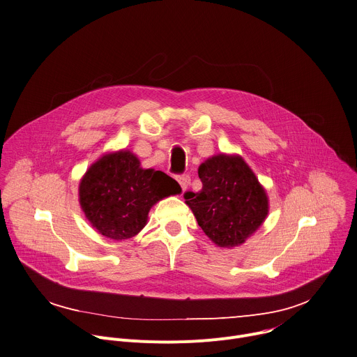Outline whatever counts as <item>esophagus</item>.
Wrapping results in <instances>:
<instances>
[{
  "label": "esophagus",
  "mask_w": 357,
  "mask_h": 357,
  "mask_svg": "<svg viewBox=\"0 0 357 357\" xmlns=\"http://www.w3.org/2000/svg\"><path fill=\"white\" fill-rule=\"evenodd\" d=\"M176 179H178V182H179V185H181V188H182L183 190H186L188 186H189V183H190L189 175H179V176H176Z\"/></svg>",
  "instance_id": "1"
}]
</instances>
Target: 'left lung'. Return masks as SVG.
Wrapping results in <instances>:
<instances>
[{
    "mask_svg": "<svg viewBox=\"0 0 357 357\" xmlns=\"http://www.w3.org/2000/svg\"><path fill=\"white\" fill-rule=\"evenodd\" d=\"M200 192L185 203L203 232L220 248H235L252 236L268 214V197L241 155L217 154L199 167Z\"/></svg>",
    "mask_w": 357,
    "mask_h": 357,
    "instance_id": "1",
    "label": "left lung"
}]
</instances>
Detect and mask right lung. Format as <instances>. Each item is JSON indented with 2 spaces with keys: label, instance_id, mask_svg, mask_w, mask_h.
Masks as SVG:
<instances>
[{
  "label": "right lung",
  "instance_id": "right-lung-1",
  "mask_svg": "<svg viewBox=\"0 0 357 357\" xmlns=\"http://www.w3.org/2000/svg\"><path fill=\"white\" fill-rule=\"evenodd\" d=\"M181 192L175 179L161 171L143 169L133 153L119 150L90 165L79 183V203L98 234L123 241L144 228L157 202Z\"/></svg>",
  "mask_w": 357,
  "mask_h": 357
}]
</instances>
